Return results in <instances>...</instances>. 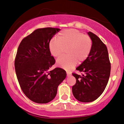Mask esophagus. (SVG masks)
I'll list each match as a JSON object with an SVG mask.
<instances>
[{
	"label": "esophagus",
	"instance_id": "esophagus-1",
	"mask_svg": "<svg viewBox=\"0 0 124 124\" xmlns=\"http://www.w3.org/2000/svg\"><path fill=\"white\" fill-rule=\"evenodd\" d=\"M67 77H70V73L68 72H67Z\"/></svg>",
	"mask_w": 124,
	"mask_h": 124
}]
</instances>
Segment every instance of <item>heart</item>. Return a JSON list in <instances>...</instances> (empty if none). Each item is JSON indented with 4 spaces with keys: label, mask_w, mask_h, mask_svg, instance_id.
<instances>
[{
    "label": "heart",
    "mask_w": 124,
    "mask_h": 124,
    "mask_svg": "<svg viewBox=\"0 0 124 124\" xmlns=\"http://www.w3.org/2000/svg\"><path fill=\"white\" fill-rule=\"evenodd\" d=\"M50 54L58 57L67 49L68 55L58 58L57 66L66 70L73 68L77 62L81 63L89 57L92 47V41L89 35H84L77 29H69L62 31L57 37L49 43Z\"/></svg>",
    "instance_id": "1"
}]
</instances>
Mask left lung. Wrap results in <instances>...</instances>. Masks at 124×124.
<instances>
[{
    "label": "left lung",
    "mask_w": 124,
    "mask_h": 124,
    "mask_svg": "<svg viewBox=\"0 0 124 124\" xmlns=\"http://www.w3.org/2000/svg\"><path fill=\"white\" fill-rule=\"evenodd\" d=\"M92 41L89 57L76 70L83 73L82 76L72 75L76 83L72 86L74 97L81 102H90L100 97L107 85L110 73V63L106 45L96 34L87 32Z\"/></svg>",
    "instance_id": "8db88e82"
}]
</instances>
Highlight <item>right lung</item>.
I'll return each mask as SVG.
<instances>
[{
    "label": "right lung",
    "instance_id": "add662e5",
    "mask_svg": "<svg viewBox=\"0 0 124 124\" xmlns=\"http://www.w3.org/2000/svg\"><path fill=\"white\" fill-rule=\"evenodd\" d=\"M60 31L51 27L37 29L22 39L17 51L15 68L20 86L24 95L37 103L51 101L66 77V72L61 68L50 70L55 60L48 46Z\"/></svg>",
    "mask_w": 124,
    "mask_h": 124
}]
</instances>
